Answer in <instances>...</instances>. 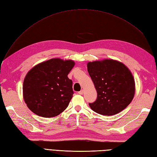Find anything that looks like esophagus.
<instances>
[{
	"instance_id": "1",
	"label": "esophagus",
	"mask_w": 157,
	"mask_h": 157,
	"mask_svg": "<svg viewBox=\"0 0 157 157\" xmlns=\"http://www.w3.org/2000/svg\"><path fill=\"white\" fill-rule=\"evenodd\" d=\"M83 93H84V91H83V90H80V92H78V94H80V95H82V94H83Z\"/></svg>"
}]
</instances>
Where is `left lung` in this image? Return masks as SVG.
<instances>
[{"label":"left lung","mask_w":157,"mask_h":157,"mask_svg":"<svg viewBox=\"0 0 157 157\" xmlns=\"http://www.w3.org/2000/svg\"><path fill=\"white\" fill-rule=\"evenodd\" d=\"M88 72L96 89L97 99L89 105L103 115H114L129 105L135 94L134 77L120 61L105 59L88 63Z\"/></svg>","instance_id":"left-lung-1"}]
</instances>
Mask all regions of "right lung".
I'll list each match as a JSON object with an SVG mask.
<instances>
[{
    "label": "right lung",
    "mask_w": 157,
    "mask_h": 157,
    "mask_svg": "<svg viewBox=\"0 0 157 157\" xmlns=\"http://www.w3.org/2000/svg\"><path fill=\"white\" fill-rule=\"evenodd\" d=\"M74 65L73 60L53 58L35 65L27 73L23 96L33 113L50 118L67 107L74 94L73 82L67 75Z\"/></svg>",
    "instance_id": "right-lung-1"
}]
</instances>
